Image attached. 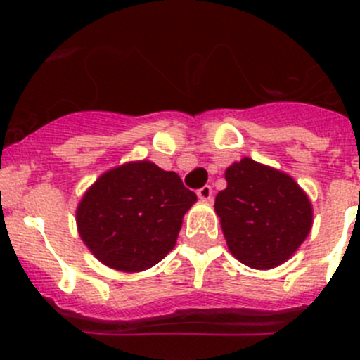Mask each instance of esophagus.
<instances>
[{
    "instance_id": "34e87169",
    "label": "esophagus",
    "mask_w": 360,
    "mask_h": 360,
    "mask_svg": "<svg viewBox=\"0 0 360 360\" xmlns=\"http://www.w3.org/2000/svg\"><path fill=\"white\" fill-rule=\"evenodd\" d=\"M197 195H198V198H200V200H203V202L210 200V198H212V188H210V186H203V188H200V190L197 191Z\"/></svg>"
}]
</instances>
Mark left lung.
I'll list each match as a JSON object with an SVG mask.
<instances>
[{
  "label": "left lung",
  "mask_w": 360,
  "mask_h": 360,
  "mask_svg": "<svg viewBox=\"0 0 360 360\" xmlns=\"http://www.w3.org/2000/svg\"><path fill=\"white\" fill-rule=\"evenodd\" d=\"M214 209L230 252L256 270L285 263L314 224V209L289 174L244 157L224 172Z\"/></svg>",
  "instance_id": "left-lung-1"
}]
</instances>
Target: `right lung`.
<instances>
[{
  "label": "right lung",
  "instance_id": "right-lung-1",
  "mask_svg": "<svg viewBox=\"0 0 360 360\" xmlns=\"http://www.w3.org/2000/svg\"><path fill=\"white\" fill-rule=\"evenodd\" d=\"M197 202L176 172L150 160L101 174L76 207L79 238L112 270L136 274L174 249L183 217Z\"/></svg>",
  "mask_w": 360,
  "mask_h": 360
}]
</instances>
